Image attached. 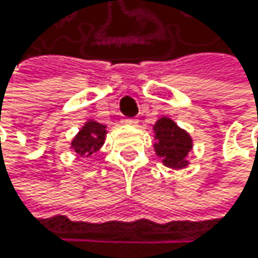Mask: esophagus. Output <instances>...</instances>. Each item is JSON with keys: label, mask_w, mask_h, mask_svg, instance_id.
Returning <instances> with one entry per match:
<instances>
[{"label": "esophagus", "mask_w": 258, "mask_h": 258, "mask_svg": "<svg viewBox=\"0 0 258 258\" xmlns=\"http://www.w3.org/2000/svg\"><path fill=\"white\" fill-rule=\"evenodd\" d=\"M125 123L135 126V125H138V119H135V117H128V119H125Z\"/></svg>", "instance_id": "obj_1"}]
</instances>
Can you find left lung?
Instances as JSON below:
<instances>
[{"label": "left lung", "mask_w": 258, "mask_h": 258, "mask_svg": "<svg viewBox=\"0 0 258 258\" xmlns=\"http://www.w3.org/2000/svg\"><path fill=\"white\" fill-rule=\"evenodd\" d=\"M158 138L156 153L164 159V164L173 168H181L187 164L185 156L192 148V139L185 132L178 128L170 119L162 117L155 125Z\"/></svg>", "instance_id": "obj_1"}]
</instances>
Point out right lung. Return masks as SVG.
<instances>
[{
    "instance_id": "obj_1",
    "label": "right lung",
    "mask_w": 258,
    "mask_h": 258,
    "mask_svg": "<svg viewBox=\"0 0 258 258\" xmlns=\"http://www.w3.org/2000/svg\"><path fill=\"white\" fill-rule=\"evenodd\" d=\"M105 141V126L97 122H88L73 141V148L79 156H90L97 152Z\"/></svg>"
}]
</instances>
